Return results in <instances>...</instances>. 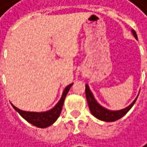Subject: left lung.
<instances>
[{
  "label": "left lung",
  "instance_id": "obj_1",
  "mask_svg": "<svg viewBox=\"0 0 147 147\" xmlns=\"http://www.w3.org/2000/svg\"><path fill=\"white\" fill-rule=\"evenodd\" d=\"M132 33L134 35V36L136 38H138L137 36V34L134 30H132ZM85 92H86V97H87V101H88V106H89V109L91 113L100 120H102V121H105V122H114L116 120H118L120 119L121 117H123L124 115H125L130 109L134 105L137 98L133 101V102L128 106L127 108L123 109H121V111H108V109H104L103 107H102L101 105H99L96 101L94 100L93 94L91 93V91L89 90V88L88 86L86 84V89H85Z\"/></svg>",
  "mask_w": 147,
  "mask_h": 147
}]
</instances>
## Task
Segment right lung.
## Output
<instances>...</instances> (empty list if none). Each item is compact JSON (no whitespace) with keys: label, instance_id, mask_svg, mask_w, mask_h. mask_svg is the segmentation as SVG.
<instances>
[{"label":"right lung","instance_id":"add662e5","mask_svg":"<svg viewBox=\"0 0 147 147\" xmlns=\"http://www.w3.org/2000/svg\"><path fill=\"white\" fill-rule=\"evenodd\" d=\"M72 85L73 84H70L65 88V90L63 92V94H62V97L59 100V102L57 103V105L53 109H52L49 111L42 112V113L27 112V111H21V109H17L14 105H12V106L26 121H28L29 123L33 124V125L38 127V128H46V127L50 126L51 124H53L58 119V117H59L62 107H63V103H64V101H65V96H67V94L70 88L72 87Z\"/></svg>","mask_w":147,"mask_h":147}]
</instances>
